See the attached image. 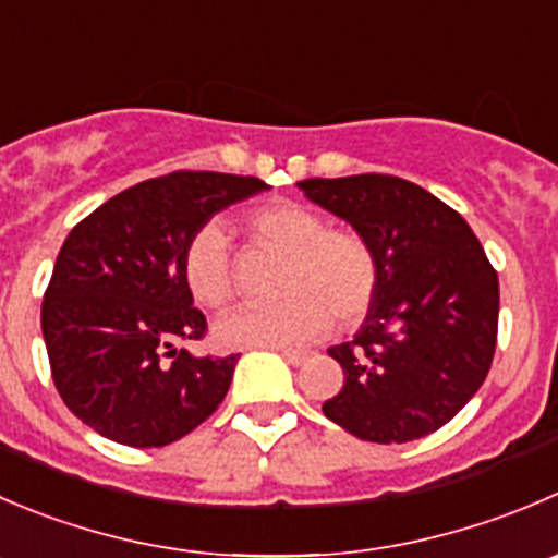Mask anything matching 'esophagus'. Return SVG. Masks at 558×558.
I'll use <instances>...</instances> for the list:
<instances>
[{
  "label": "esophagus",
  "mask_w": 558,
  "mask_h": 558,
  "mask_svg": "<svg viewBox=\"0 0 558 558\" xmlns=\"http://www.w3.org/2000/svg\"><path fill=\"white\" fill-rule=\"evenodd\" d=\"M280 356H283L289 365H305V360L311 354H307V351H296V349H280Z\"/></svg>",
  "instance_id": "esophagus-1"
}]
</instances>
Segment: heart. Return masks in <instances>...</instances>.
I'll use <instances>...</instances> for the list:
<instances>
[{"mask_svg":"<svg viewBox=\"0 0 558 558\" xmlns=\"http://www.w3.org/2000/svg\"><path fill=\"white\" fill-rule=\"evenodd\" d=\"M253 242L283 256L278 296L269 307H242L215 324L223 349H289L311 343L329 327L354 329L373 311L381 262L362 231L332 229L316 209L294 202L253 207L242 220ZM182 278L204 307L229 305L236 294L234 256L223 226L204 223L187 236Z\"/></svg>","mask_w":558,"mask_h":558,"instance_id":"b5f03b06","label":"heart"}]
</instances>
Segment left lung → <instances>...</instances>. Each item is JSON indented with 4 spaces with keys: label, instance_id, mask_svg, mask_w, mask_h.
<instances>
[{
    "label": "left lung",
    "instance_id": "left-lung-1",
    "mask_svg": "<svg viewBox=\"0 0 558 558\" xmlns=\"http://www.w3.org/2000/svg\"><path fill=\"white\" fill-rule=\"evenodd\" d=\"M300 191L373 242L381 286L354 340L329 349L343 387L322 405L351 436L403 445L447 425L483 387L499 329V275L466 220L389 174Z\"/></svg>",
    "mask_w": 558,
    "mask_h": 558
}]
</instances>
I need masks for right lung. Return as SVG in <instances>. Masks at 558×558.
Instances as JSON below:
<instances>
[{"label": "right lung", "mask_w": 558, "mask_h": 558, "mask_svg": "<svg viewBox=\"0 0 558 558\" xmlns=\"http://www.w3.org/2000/svg\"><path fill=\"white\" fill-rule=\"evenodd\" d=\"M256 177L174 171L108 198L68 234L43 296V338L64 405L106 439L166 447L229 392L236 356H193L207 318L182 251L215 213L267 191Z\"/></svg>", "instance_id": "1"}]
</instances>
